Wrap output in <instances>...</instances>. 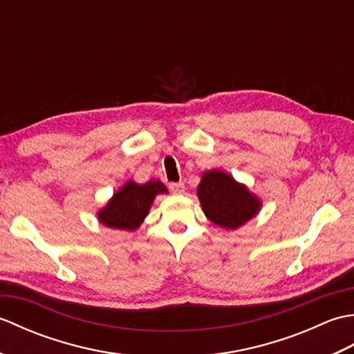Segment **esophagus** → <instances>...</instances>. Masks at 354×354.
<instances>
[{
  "mask_svg": "<svg viewBox=\"0 0 354 354\" xmlns=\"http://www.w3.org/2000/svg\"><path fill=\"white\" fill-rule=\"evenodd\" d=\"M169 189L173 194H183L185 190V185L183 183H170Z\"/></svg>",
  "mask_w": 354,
  "mask_h": 354,
  "instance_id": "34e87169",
  "label": "esophagus"
}]
</instances>
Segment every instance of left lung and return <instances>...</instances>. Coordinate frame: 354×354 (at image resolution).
Segmentation results:
<instances>
[{
	"mask_svg": "<svg viewBox=\"0 0 354 354\" xmlns=\"http://www.w3.org/2000/svg\"><path fill=\"white\" fill-rule=\"evenodd\" d=\"M198 198L205 216L225 230L242 227L260 212L261 202L248 187L222 170H209L202 175Z\"/></svg>",
	"mask_w": 354,
	"mask_h": 354,
	"instance_id": "8db88e82",
	"label": "left lung"
}]
</instances>
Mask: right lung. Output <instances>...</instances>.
Returning a JSON list of instances; mask_svg holds the SVG:
<instances>
[{
	"label": "right lung",
	"mask_w": 354,
	"mask_h": 354,
	"mask_svg": "<svg viewBox=\"0 0 354 354\" xmlns=\"http://www.w3.org/2000/svg\"><path fill=\"white\" fill-rule=\"evenodd\" d=\"M161 193H169L161 181L152 179L146 184L127 181L97 213V217L104 227L133 231L149 214L156 194Z\"/></svg>",
	"instance_id": "obj_1"
}]
</instances>
